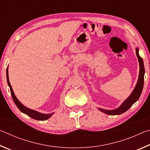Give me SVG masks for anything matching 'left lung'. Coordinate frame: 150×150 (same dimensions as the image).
<instances>
[{
    "instance_id": "1",
    "label": "left lung",
    "mask_w": 150,
    "mask_h": 150,
    "mask_svg": "<svg viewBox=\"0 0 150 150\" xmlns=\"http://www.w3.org/2000/svg\"><path fill=\"white\" fill-rule=\"evenodd\" d=\"M136 53L137 57H138L139 61V73L138 76V80L136 83V85L134 89L133 90L132 93L131 95L128 96L126 99L124 101V103L119 106L118 108L115 110H105L103 108H98L103 112L106 114L108 115H119L120 114L125 112L130 108L133 104L135 103L137 100H138L139 96L141 95L142 89L144 87V73H145V69H144V65L143 59L139 55V50L137 47L136 49Z\"/></svg>"
}]
</instances>
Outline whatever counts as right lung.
<instances>
[{"label":"right lung","instance_id":"right-lung-1","mask_svg":"<svg viewBox=\"0 0 150 150\" xmlns=\"http://www.w3.org/2000/svg\"><path fill=\"white\" fill-rule=\"evenodd\" d=\"M8 67H7L6 69V79H7V83H8V85L10 87V90H11V93L12 97V99H13L14 102L15 103V105H16V106L18 108L19 110L23 112L24 114H26L30 117H31L33 119H35V120H45L48 119L49 118H50L51 116H52V115L54 113H51V114H42L40 113L39 112L35 111L34 110H32V109H30L26 107V106H24L20 102V101L18 100V98H16V96H15L14 93L13 92V90H12V86L10 83L9 81V78H8Z\"/></svg>","mask_w":150,"mask_h":150}]
</instances>
